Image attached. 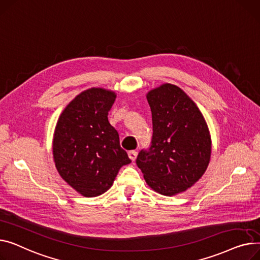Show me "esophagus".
<instances>
[{
  "label": "esophagus",
  "instance_id": "esophagus-1",
  "mask_svg": "<svg viewBox=\"0 0 260 260\" xmlns=\"http://www.w3.org/2000/svg\"><path fill=\"white\" fill-rule=\"evenodd\" d=\"M128 155H129V158H130L132 161H134V160L136 159V156H137V151L131 150V151L128 152Z\"/></svg>",
  "mask_w": 260,
  "mask_h": 260
}]
</instances>
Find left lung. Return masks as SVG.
Listing matches in <instances>:
<instances>
[{
  "label": "left lung",
  "instance_id": "left-lung-1",
  "mask_svg": "<svg viewBox=\"0 0 260 260\" xmlns=\"http://www.w3.org/2000/svg\"><path fill=\"white\" fill-rule=\"evenodd\" d=\"M147 101L153 136L136 165L152 190L173 196L191 188L206 172L212 152L210 131L196 104L175 85L150 90Z\"/></svg>",
  "mask_w": 260,
  "mask_h": 260
}]
</instances>
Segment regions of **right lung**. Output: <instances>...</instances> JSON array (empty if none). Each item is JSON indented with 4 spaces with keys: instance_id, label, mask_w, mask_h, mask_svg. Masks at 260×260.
<instances>
[{
    "instance_id": "add662e5",
    "label": "right lung",
    "mask_w": 260,
    "mask_h": 260,
    "mask_svg": "<svg viewBox=\"0 0 260 260\" xmlns=\"http://www.w3.org/2000/svg\"><path fill=\"white\" fill-rule=\"evenodd\" d=\"M115 99L114 91L89 88L66 106L54 129L52 153L56 170L85 197L108 191L120 168L131 162L108 120Z\"/></svg>"
}]
</instances>
